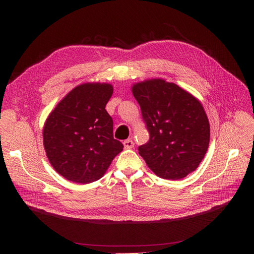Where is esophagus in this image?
I'll return each mask as SVG.
<instances>
[{
	"instance_id": "obj_1",
	"label": "esophagus",
	"mask_w": 254,
	"mask_h": 254,
	"mask_svg": "<svg viewBox=\"0 0 254 254\" xmlns=\"http://www.w3.org/2000/svg\"><path fill=\"white\" fill-rule=\"evenodd\" d=\"M123 144H124V147L126 149H131V148H133V146H134V143L131 140H125L124 142H123Z\"/></svg>"
}]
</instances>
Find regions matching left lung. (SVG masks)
<instances>
[{
	"label": "left lung",
	"instance_id": "obj_1",
	"mask_svg": "<svg viewBox=\"0 0 254 254\" xmlns=\"http://www.w3.org/2000/svg\"><path fill=\"white\" fill-rule=\"evenodd\" d=\"M131 91L150 135L137 148L147 166L170 180L194 172L210 143V123L200 101L162 78L136 82Z\"/></svg>",
	"mask_w": 254,
	"mask_h": 254
}]
</instances>
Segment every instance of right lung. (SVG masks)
I'll use <instances>...</instances> for the list:
<instances>
[{
	"instance_id": "obj_1",
	"label": "right lung",
	"mask_w": 254,
	"mask_h": 254,
	"mask_svg": "<svg viewBox=\"0 0 254 254\" xmlns=\"http://www.w3.org/2000/svg\"><path fill=\"white\" fill-rule=\"evenodd\" d=\"M112 84L86 82L75 87L49 114L43 146L51 165L76 183L101 179L124 148L113 137V121L105 107Z\"/></svg>"
}]
</instances>
